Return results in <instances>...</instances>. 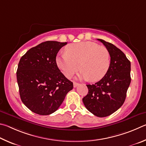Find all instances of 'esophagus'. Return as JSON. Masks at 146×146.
<instances>
[{
	"label": "esophagus",
	"mask_w": 146,
	"mask_h": 146,
	"mask_svg": "<svg viewBox=\"0 0 146 146\" xmlns=\"http://www.w3.org/2000/svg\"><path fill=\"white\" fill-rule=\"evenodd\" d=\"M79 85H80V84H79L78 83H76V82L73 83V85H74V88H76V86H78Z\"/></svg>",
	"instance_id": "esophagus-1"
}]
</instances>
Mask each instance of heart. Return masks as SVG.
Segmentation results:
<instances>
[{"label": "heart", "mask_w": 146, "mask_h": 146, "mask_svg": "<svg viewBox=\"0 0 146 146\" xmlns=\"http://www.w3.org/2000/svg\"><path fill=\"white\" fill-rule=\"evenodd\" d=\"M56 61L66 78H71L80 68L79 77L96 81L101 80L108 72L110 55L104 46L82 42L69 45L65 48V54L57 56Z\"/></svg>", "instance_id": "heart-1"}]
</instances>
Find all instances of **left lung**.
<instances>
[{
  "instance_id": "left-lung-1",
  "label": "left lung",
  "mask_w": 146,
  "mask_h": 146,
  "mask_svg": "<svg viewBox=\"0 0 146 146\" xmlns=\"http://www.w3.org/2000/svg\"><path fill=\"white\" fill-rule=\"evenodd\" d=\"M110 55V65L106 75L94 85H86L88 93L83 98L86 108L99 117L110 115L124 103L131 83V63L122 50L111 43L98 39Z\"/></svg>"
}]
</instances>
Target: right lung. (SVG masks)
<instances>
[{"mask_svg":"<svg viewBox=\"0 0 146 146\" xmlns=\"http://www.w3.org/2000/svg\"><path fill=\"white\" fill-rule=\"evenodd\" d=\"M66 42L47 41L27 51L20 58L17 71L22 103L34 113H54L73 88L56 64V55Z\"/></svg>","mask_w":146,"mask_h":146,"instance_id":"1","label":"right lung"}]
</instances>
